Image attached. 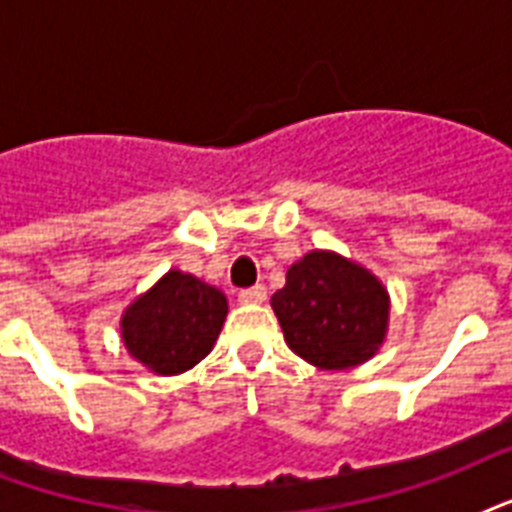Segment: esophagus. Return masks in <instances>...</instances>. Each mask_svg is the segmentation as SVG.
I'll use <instances>...</instances> for the list:
<instances>
[{
  "label": "esophagus",
  "instance_id": "1",
  "mask_svg": "<svg viewBox=\"0 0 512 512\" xmlns=\"http://www.w3.org/2000/svg\"><path fill=\"white\" fill-rule=\"evenodd\" d=\"M265 297H268L265 287H263V284H257V287L241 289V292H239V303H244V305H260V303H265Z\"/></svg>",
  "mask_w": 512,
  "mask_h": 512
}]
</instances>
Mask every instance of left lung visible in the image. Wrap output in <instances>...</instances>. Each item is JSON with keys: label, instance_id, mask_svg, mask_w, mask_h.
<instances>
[{"label": "left lung", "instance_id": "1", "mask_svg": "<svg viewBox=\"0 0 512 512\" xmlns=\"http://www.w3.org/2000/svg\"><path fill=\"white\" fill-rule=\"evenodd\" d=\"M271 305L289 348L319 369L364 364L388 332V289L374 273L327 249L297 260Z\"/></svg>", "mask_w": 512, "mask_h": 512}]
</instances>
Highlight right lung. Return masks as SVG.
<instances>
[{"label":"right lung","mask_w":512,"mask_h":512,"mask_svg":"<svg viewBox=\"0 0 512 512\" xmlns=\"http://www.w3.org/2000/svg\"><path fill=\"white\" fill-rule=\"evenodd\" d=\"M228 300L183 271L164 273L122 313V340L132 358L172 377L207 356L223 329Z\"/></svg>","instance_id":"1"}]
</instances>
